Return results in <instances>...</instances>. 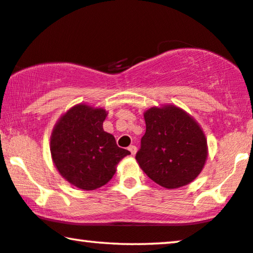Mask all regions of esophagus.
<instances>
[{"mask_svg":"<svg viewBox=\"0 0 253 253\" xmlns=\"http://www.w3.org/2000/svg\"><path fill=\"white\" fill-rule=\"evenodd\" d=\"M128 150L130 151V154H132L133 156L136 154V147L135 146H129L128 147Z\"/></svg>","mask_w":253,"mask_h":253,"instance_id":"obj_1","label":"esophagus"}]
</instances>
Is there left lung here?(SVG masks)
I'll return each mask as SVG.
<instances>
[{
    "label": "left lung",
    "mask_w": 253,
    "mask_h": 253,
    "mask_svg": "<svg viewBox=\"0 0 253 253\" xmlns=\"http://www.w3.org/2000/svg\"><path fill=\"white\" fill-rule=\"evenodd\" d=\"M146 133L135 160L155 183L173 190L190 184L203 171L208 156L200 125L176 105L153 106L143 113Z\"/></svg>",
    "instance_id": "obj_1"
}]
</instances>
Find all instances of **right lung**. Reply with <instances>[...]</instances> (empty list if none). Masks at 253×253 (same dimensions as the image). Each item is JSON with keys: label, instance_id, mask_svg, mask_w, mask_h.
Returning a JSON list of instances; mask_svg holds the SVG:
<instances>
[{"label": "right lung", "instance_id": "right-lung-1", "mask_svg": "<svg viewBox=\"0 0 253 253\" xmlns=\"http://www.w3.org/2000/svg\"><path fill=\"white\" fill-rule=\"evenodd\" d=\"M106 117L103 107L77 104L60 117L50 134L54 166L81 190L92 191L109 183L119 162L130 154L103 129Z\"/></svg>", "mask_w": 253, "mask_h": 253}]
</instances>
